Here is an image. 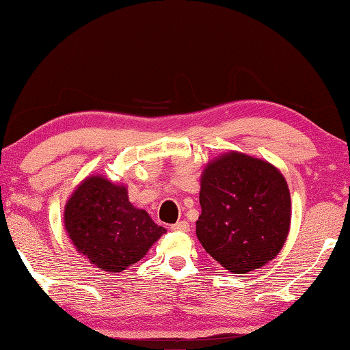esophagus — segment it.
I'll return each mask as SVG.
<instances>
[{
	"mask_svg": "<svg viewBox=\"0 0 350 350\" xmlns=\"http://www.w3.org/2000/svg\"><path fill=\"white\" fill-rule=\"evenodd\" d=\"M171 230H173V232H188L189 225L187 221H180V222H176L174 225H171Z\"/></svg>",
	"mask_w": 350,
	"mask_h": 350,
	"instance_id": "obj_1",
	"label": "esophagus"
}]
</instances>
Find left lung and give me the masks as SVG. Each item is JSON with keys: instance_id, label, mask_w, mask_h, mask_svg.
I'll return each instance as SVG.
<instances>
[{"instance_id": "left-lung-1", "label": "left lung", "mask_w": 350, "mask_h": 350, "mask_svg": "<svg viewBox=\"0 0 350 350\" xmlns=\"http://www.w3.org/2000/svg\"><path fill=\"white\" fill-rule=\"evenodd\" d=\"M196 234L205 252L232 273H247L281 252L290 228L287 182L273 165L227 152L200 179Z\"/></svg>"}]
</instances>
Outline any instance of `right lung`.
Instances as JSON below:
<instances>
[{
	"label": "right lung",
	"instance_id": "right-lung-1",
	"mask_svg": "<svg viewBox=\"0 0 350 350\" xmlns=\"http://www.w3.org/2000/svg\"><path fill=\"white\" fill-rule=\"evenodd\" d=\"M64 227L79 253L111 273L131 267L167 232L129 202L125 187L103 176L75 188L64 206Z\"/></svg>",
	"mask_w": 350,
	"mask_h": 350
}]
</instances>
